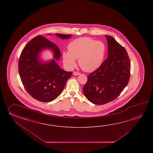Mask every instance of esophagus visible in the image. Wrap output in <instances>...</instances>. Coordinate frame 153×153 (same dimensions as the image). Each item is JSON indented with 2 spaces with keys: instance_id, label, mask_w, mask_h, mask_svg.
<instances>
[{
  "instance_id": "obj_1",
  "label": "esophagus",
  "mask_w": 153,
  "mask_h": 153,
  "mask_svg": "<svg viewBox=\"0 0 153 153\" xmlns=\"http://www.w3.org/2000/svg\"><path fill=\"white\" fill-rule=\"evenodd\" d=\"M80 73L79 72H76V71H75V72H74V73H73V74L74 75H80Z\"/></svg>"
}]
</instances>
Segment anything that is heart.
I'll use <instances>...</instances> for the list:
<instances>
[{"mask_svg": "<svg viewBox=\"0 0 153 153\" xmlns=\"http://www.w3.org/2000/svg\"><path fill=\"white\" fill-rule=\"evenodd\" d=\"M68 51L63 52V62L69 69H73L78 59L79 65L85 72H94L104 61L107 47L104 42L90 37L73 40L68 46Z\"/></svg>", "mask_w": 153, "mask_h": 153, "instance_id": "obj_1", "label": "heart"}]
</instances>
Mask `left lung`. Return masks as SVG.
Here are the masks:
<instances>
[{
	"instance_id": "1",
	"label": "left lung",
	"mask_w": 153,
	"mask_h": 153,
	"mask_svg": "<svg viewBox=\"0 0 153 153\" xmlns=\"http://www.w3.org/2000/svg\"><path fill=\"white\" fill-rule=\"evenodd\" d=\"M105 36L108 45V58L89 74L83 88L88 100L97 105L116 99L127 86L130 77L131 63L126 49L112 36Z\"/></svg>"
}]
</instances>
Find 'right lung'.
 Masks as SVG:
<instances>
[{
	"mask_svg": "<svg viewBox=\"0 0 153 153\" xmlns=\"http://www.w3.org/2000/svg\"><path fill=\"white\" fill-rule=\"evenodd\" d=\"M62 39H68L71 34L56 33ZM49 48L59 59L61 53L58 46L42 36L30 40L23 48L19 60V72L23 86L33 98L43 102L54 100L62 92L72 72H65L60 68L55 60L44 64L38 59L39 52Z\"/></svg>",
	"mask_w": 153,
	"mask_h": 153,
	"instance_id": "add662e5",
	"label": "right lung"
}]
</instances>
